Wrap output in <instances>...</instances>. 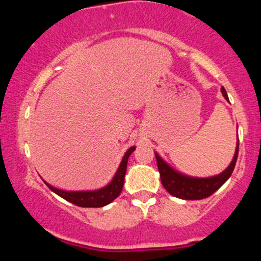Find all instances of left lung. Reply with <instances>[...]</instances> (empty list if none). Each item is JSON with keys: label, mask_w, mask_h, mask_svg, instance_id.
<instances>
[{"label": "left lung", "mask_w": 261, "mask_h": 261, "mask_svg": "<svg viewBox=\"0 0 261 261\" xmlns=\"http://www.w3.org/2000/svg\"><path fill=\"white\" fill-rule=\"evenodd\" d=\"M222 95L224 99L228 100V95H227L226 89L221 88ZM238 147H239V140H237V147L233 160L229 163V166L220 173L218 175L208 176V178H195V176H188L181 174L178 170L169 166L163 158L158 153L155 154V160H157L158 170L161 174V181L163 184L164 189L170 194V195L179 197L182 200H201L206 197L211 196L215 191L218 190L222 185L229 179L232 175L233 169H234L237 157H238Z\"/></svg>", "instance_id": "8db88e82"}]
</instances>
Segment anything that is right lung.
<instances>
[{"label":"right lung","instance_id":"right-lung-1","mask_svg":"<svg viewBox=\"0 0 261 261\" xmlns=\"http://www.w3.org/2000/svg\"><path fill=\"white\" fill-rule=\"evenodd\" d=\"M135 146L130 147L126 151V153L122 157V161L116 170L115 175L113 176L112 181L106 187L97 189V190H88V191H66L61 189L54 188L49 182L44 180L45 184L49 187L51 191L61 196L62 199L67 200L68 202L73 203V205L80 206V207H103L108 205L120 195L122 187H124V179L126 174L127 168V160L130 154L135 151Z\"/></svg>","mask_w":261,"mask_h":261}]
</instances>
